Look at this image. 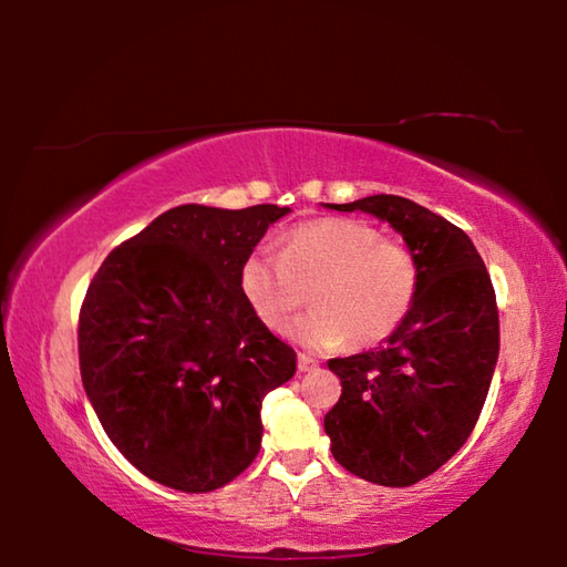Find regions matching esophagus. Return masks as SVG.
Segmentation results:
<instances>
[{
    "instance_id": "1",
    "label": "esophagus",
    "mask_w": 567,
    "mask_h": 567,
    "mask_svg": "<svg viewBox=\"0 0 567 567\" xmlns=\"http://www.w3.org/2000/svg\"><path fill=\"white\" fill-rule=\"evenodd\" d=\"M297 368H300V372H312V370H318V362H315L312 358H307V354H300V358H297Z\"/></svg>"
}]
</instances>
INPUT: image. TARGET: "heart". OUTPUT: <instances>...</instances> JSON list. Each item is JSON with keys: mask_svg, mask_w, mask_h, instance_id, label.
Masks as SVG:
<instances>
[{"mask_svg": "<svg viewBox=\"0 0 567 567\" xmlns=\"http://www.w3.org/2000/svg\"><path fill=\"white\" fill-rule=\"evenodd\" d=\"M312 310L287 334L310 350L348 340L370 348L388 340L412 310L420 290V262L400 239L350 217L297 225L285 247H257L243 265V292L267 328L285 330L310 290Z\"/></svg>", "mask_w": 567, "mask_h": 567, "instance_id": "b5f03b06", "label": "heart"}]
</instances>
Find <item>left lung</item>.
<instances>
[{"label": "left lung", "instance_id": "8db88e82", "mask_svg": "<svg viewBox=\"0 0 567 567\" xmlns=\"http://www.w3.org/2000/svg\"><path fill=\"white\" fill-rule=\"evenodd\" d=\"M334 209L385 219L420 262L405 322L380 348L328 362L342 395L324 415L344 470L408 487L443 467L473 433L501 352L495 290L463 229L412 199L372 195Z\"/></svg>", "mask_w": 567, "mask_h": 567}]
</instances>
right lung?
I'll use <instances>...</instances> for the list:
<instances>
[{"label": "right lung", "mask_w": 567, "mask_h": 567, "mask_svg": "<svg viewBox=\"0 0 567 567\" xmlns=\"http://www.w3.org/2000/svg\"><path fill=\"white\" fill-rule=\"evenodd\" d=\"M290 207L179 205L92 277L76 348L114 447L159 485L213 493L260 453V408L297 354L243 292V265Z\"/></svg>", "instance_id": "right-lung-1"}]
</instances>
